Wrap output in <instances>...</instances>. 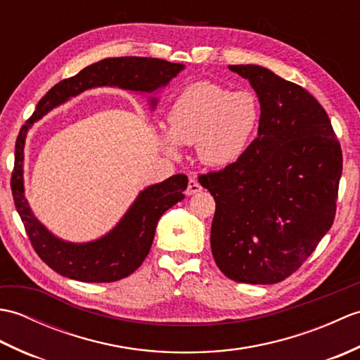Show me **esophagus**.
Wrapping results in <instances>:
<instances>
[{
	"instance_id": "1",
	"label": "esophagus",
	"mask_w": 360,
	"mask_h": 360,
	"mask_svg": "<svg viewBox=\"0 0 360 360\" xmlns=\"http://www.w3.org/2000/svg\"><path fill=\"white\" fill-rule=\"evenodd\" d=\"M201 190H202V187H201L200 182H198L195 178H192V179L188 181V186H187L186 193L190 196V195H195L198 192H201Z\"/></svg>"
}]
</instances>
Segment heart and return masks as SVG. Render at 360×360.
Wrapping results in <instances>:
<instances>
[{
  "instance_id": "1",
  "label": "heart",
  "mask_w": 360,
  "mask_h": 360,
  "mask_svg": "<svg viewBox=\"0 0 360 360\" xmlns=\"http://www.w3.org/2000/svg\"><path fill=\"white\" fill-rule=\"evenodd\" d=\"M164 148L176 155L178 143L196 145L198 158L209 167L232 165L244 156L257 133L259 105L249 91H232L196 82L176 97L167 116Z\"/></svg>"
}]
</instances>
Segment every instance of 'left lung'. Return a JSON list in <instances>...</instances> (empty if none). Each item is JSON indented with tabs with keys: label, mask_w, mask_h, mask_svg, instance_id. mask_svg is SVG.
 Returning a JSON list of instances; mask_svg holds the SVG:
<instances>
[{
	"label": "left lung",
	"mask_w": 360,
	"mask_h": 360,
	"mask_svg": "<svg viewBox=\"0 0 360 360\" xmlns=\"http://www.w3.org/2000/svg\"><path fill=\"white\" fill-rule=\"evenodd\" d=\"M259 102V125L244 156L200 176L217 202L210 246L227 278L272 285L288 278L333 226L342 150L307 89L258 65H231Z\"/></svg>",
	"instance_id": "8db88e82"
}]
</instances>
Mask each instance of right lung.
<instances>
[{
    "mask_svg": "<svg viewBox=\"0 0 360 360\" xmlns=\"http://www.w3.org/2000/svg\"><path fill=\"white\" fill-rule=\"evenodd\" d=\"M184 65L148 57L105 58L86 66L77 75L62 80L48 91L35 112L20 129L15 143V165L11 187L13 202L25 224L32 248L51 269L63 277L86 283H110L128 277L148 255L159 218L176 202L184 200L188 178L174 174L137 195L134 202L111 231L88 243H71L51 233L34 215L25 196V142L29 128L44 114L71 97L97 86H117L136 93H155L167 86ZM151 110L158 103L150 97Z\"/></svg>",
    "mask_w": 360,
    "mask_h": 360,
    "instance_id": "right-lung-1",
    "label": "right lung"
}]
</instances>
